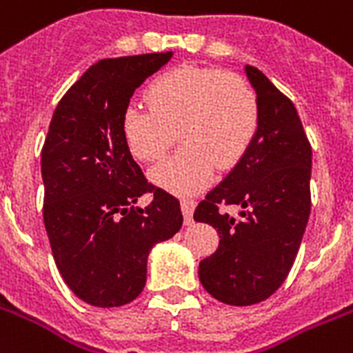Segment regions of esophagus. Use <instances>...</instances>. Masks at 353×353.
Segmentation results:
<instances>
[{
  "label": "esophagus",
  "instance_id": "1",
  "mask_svg": "<svg viewBox=\"0 0 353 353\" xmlns=\"http://www.w3.org/2000/svg\"><path fill=\"white\" fill-rule=\"evenodd\" d=\"M181 210H183V216H185V225H192V216H194V210H196V201L194 199H181Z\"/></svg>",
  "mask_w": 353,
  "mask_h": 353
}]
</instances>
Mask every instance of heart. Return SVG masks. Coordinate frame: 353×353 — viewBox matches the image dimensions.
I'll return each instance as SVG.
<instances>
[{
    "mask_svg": "<svg viewBox=\"0 0 353 353\" xmlns=\"http://www.w3.org/2000/svg\"><path fill=\"white\" fill-rule=\"evenodd\" d=\"M145 99L150 110L128 107L123 114V137L136 159L154 163L179 130L185 147L150 172L152 181L176 194L203 188L216 167H234L259 127V103L250 85L214 68H174L148 85Z\"/></svg>",
    "mask_w": 353,
    "mask_h": 353,
    "instance_id": "b5f03b06",
    "label": "heart"
}]
</instances>
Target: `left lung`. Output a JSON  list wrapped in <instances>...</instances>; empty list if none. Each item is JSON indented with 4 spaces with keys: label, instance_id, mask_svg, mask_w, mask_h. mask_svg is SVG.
<instances>
[{
    "label": "left lung",
    "instance_id": "1",
    "mask_svg": "<svg viewBox=\"0 0 353 353\" xmlns=\"http://www.w3.org/2000/svg\"><path fill=\"white\" fill-rule=\"evenodd\" d=\"M259 103L250 148L205 196L194 219L212 225L219 246L199 263V281L217 301L250 306L268 299L290 272L310 217L312 147L294 103L246 65ZM219 204L242 206L234 220Z\"/></svg>",
    "mask_w": 353,
    "mask_h": 353
}]
</instances>
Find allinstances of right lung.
<instances>
[{
  "mask_svg": "<svg viewBox=\"0 0 353 353\" xmlns=\"http://www.w3.org/2000/svg\"><path fill=\"white\" fill-rule=\"evenodd\" d=\"M170 57L97 61L57 103L43 145V221L54 261L68 288L99 308L136 299L154 245L183 225L179 201L147 181L121 128L134 90ZM147 191L151 205L136 207Z\"/></svg>",
  "mask_w": 353,
  "mask_h": 353,
  "instance_id": "right-lung-1",
  "label": "right lung"
}]
</instances>
